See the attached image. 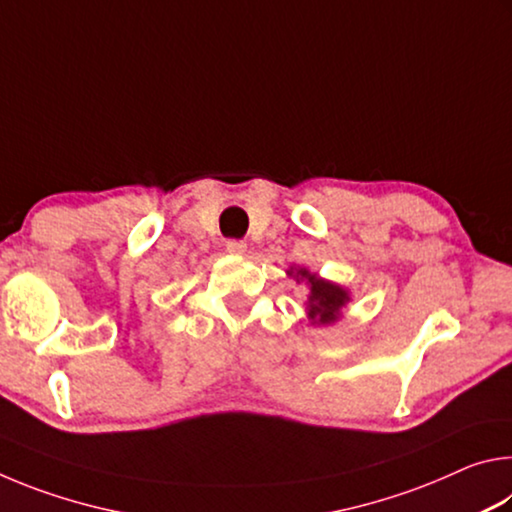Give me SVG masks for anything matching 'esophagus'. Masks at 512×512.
<instances>
[{"mask_svg": "<svg viewBox=\"0 0 512 512\" xmlns=\"http://www.w3.org/2000/svg\"><path fill=\"white\" fill-rule=\"evenodd\" d=\"M225 248H228V253H230V255H237V257L246 255V250H248L246 241H239V239H230L228 244H225Z\"/></svg>", "mask_w": 512, "mask_h": 512, "instance_id": "1", "label": "esophagus"}]
</instances>
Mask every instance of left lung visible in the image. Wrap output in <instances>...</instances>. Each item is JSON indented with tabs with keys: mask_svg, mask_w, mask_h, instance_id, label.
Here are the masks:
<instances>
[{
	"mask_svg": "<svg viewBox=\"0 0 512 512\" xmlns=\"http://www.w3.org/2000/svg\"><path fill=\"white\" fill-rule=\"evenodd\" d=\"M289 277L296 282L307 284V300H305V311L309 318V325L314 327H329L339 323L343 318V309L348 307L352 300L350 289L341 287L339 282L325 280L318 273H311L307 266H291L287 271Z\"/></svg>",
	"mask_w": 512,
	"mask_h": 512,
	"instance_id": "8db88e82",
	"label": "left lung"
}]
</instances>
